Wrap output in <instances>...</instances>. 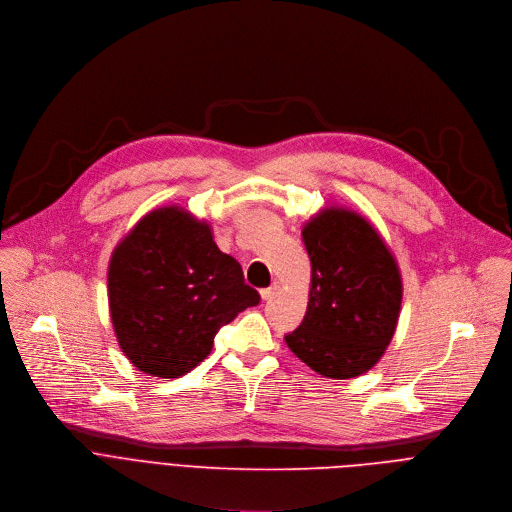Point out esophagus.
I'll list each match as a JSON object with an SVG mask.
<instances>
[{
    "mask_svg": "<svg viewBox=\"0 0 512 512\" xmlns=\"http://www.w3.org/2000/svg\"><path fill=\"white\" fill-rule=\"evenodd\" d=\"M276 292H278V284H274V286H270V288H262V290H260V296H262V300H270V298L276 296Z\"/></svg>",
    "mask_w": 512,
    "mask_h": 512,
    "instance_id": "1",
    "label": "esophagus"
}]
</instances>
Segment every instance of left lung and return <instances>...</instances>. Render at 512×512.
<instances>
[{"label":"left lung","instance_id":"obj_1","mask_svg":"<svg viewBox=\"0 0 512 512\" xmlns=\"http://www.w3.org/2000/svg\"><path fill=\"white\" fill-rule=\"evenodd\" d=\"M311 258L309 306L288 349L323 377L369 371L393 339L401 309L399 266L357 212L325 208L302 228Z\"/></svg>","mask_w":512,"mask_h":512}]
</instances>
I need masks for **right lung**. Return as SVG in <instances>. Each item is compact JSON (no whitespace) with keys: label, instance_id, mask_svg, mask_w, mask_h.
<instances>
[{"label":"right lung","instance_id":"obj_1","mask_svg":"<svg viewBox=\"0 0 512 512\" xmlns=\"http://www.w3.org/2000/svg\"><path fill=\"white\" fill-rule=\"evenodd\" d=\"M258 302L210 224L179 206L141 218L109 262L117 341L139 371L155 377L189 373L212 353L216 333Z\"/></svg>","mask_w":512,"mask_h":512}]
</instances>
